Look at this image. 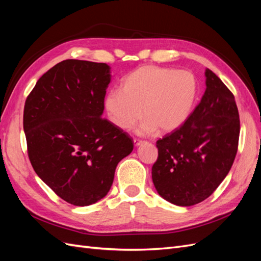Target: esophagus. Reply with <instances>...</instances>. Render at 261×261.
<instances>
[{
    "label": "esophagus",
    "mask_w": 261,
    "mask_h": 261,
    "mask_svg": "<svg viewBox=\"0 0 261 261\" xmlns=\"http://www.w3.org/2000/svg\"><path fill=\"white\" fill-rule=\"evenodd\" d=\"M143 144V140H140V139H134V145L135 146H139V145H141Z\"/></svg>",
    "instance_id": "esophagus-1"
}]
</instances>
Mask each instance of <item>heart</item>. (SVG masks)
<instances>
[{"label": "heart", "instance_id": "1", "mask_svg": "<svg viewBox=\"0 0 261 261\" xmlns=\"http://www.w3.org/2000/svg\"><path fill=\"white\" fill-rule=\"evenodd\" d=\"M197 91L198 82L191 70L146 65L125 76L121 90L106 94L105 109L120 129L133 128L144 116L139 133L171 132L188 117Z\"/></svg>", "mask_w": 261, "mask_h": 261}]
</instances>
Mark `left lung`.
<instances>
[{"label":"left lung","mask_w":261,"mask_h":261,"mask_svg":"<svg viewBox=\"0 0 261 261\" xmlns=\"http://www.w3.org/2000/svg\"><path fill=\"white\" fill-rule=\"evenodd\" d=\"M206 86L187 120L156 141L153 184L162 198L177 206L207 199L230 172L238 152L241 125L234 94L209 68Z\"/></svg>","instance_id":"left-lung-1"}]
</instances>
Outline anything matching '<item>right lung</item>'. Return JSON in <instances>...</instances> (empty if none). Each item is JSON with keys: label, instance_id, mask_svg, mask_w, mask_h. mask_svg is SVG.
<instances>
[{"label": "right lung", "instance_id": "add662e5", "mask_svg": "<svg viewBox=\"0 0 261 261\" xmlns=\"http://www.w3.org/2000/svg\"><path fill=\"white\" fill-rule=\"evenodd\" d=\"M111 81L106 63L65 60L28 94L23 130L31 165L60 198L89 206L109 193L117 163L134 143L102 117Z\"/></svg>", "mask_w": 261, "mask_h": 261}]
</instances>
